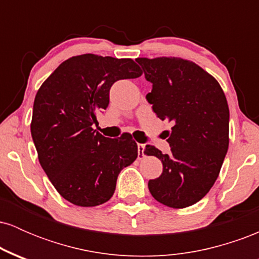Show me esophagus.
Listing matches in <instances>:
<instances>
[{
    "label": "esophagus",
    "instance_id": "esophagus-1",
    "mask_svg": "<svg viewBox=\"0 0 259 259\" xmlns=\"http://www.w3.org/2000/svg\"><path fill=\"white\" fill-rule=\"evenodd\" d=\"M138 148H139V152L141 154L142 157L145 156V145L144 144H138Z\"/></svg>",
    "mask_w": 259,
    "mask_h": 259
}]
</instances>
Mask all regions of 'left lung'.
<instances>
[{
  "instance_id": "left-lung-1",
  "label": "left lung",
  "mask_w": 259,
  "mask_h": 259,
  "mask_svg": "<svg viewBox=\"0 0 259 259\" xmlns=\"http://www.w3.org/2000/svg\"><path fill=\"white\" fill-rule=\"evenodd\" d=\"M152 82L146 99L167 132L170 153L147 145L163 164L148 181L154 200L171 208L192 206L214 185L229 147V107L219 82L200 65L178 57L136 58Z\"/></svg>"
}]
</instances>
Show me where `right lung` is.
<instances>
[{
	"instance_id": "1",
	"label": "right lung",
	"mask_w": 259,
	"mask_h": 259,
	"mask_svg": "<svg viewBox=\"0 0 259 259\" xmlns=\"http://www.w3.org/2000/svg\"><path fill=\"white\" fill-rule=\"evenodd\" d=\"M141 74L130 58L86 53L59 64L38 89L30 124L38 162L70 203H105L114 194L121 169L140 154L130 134L108 139L92 124L96 113L108 107L111 86Z\"/></svg>"
}]
</instances>
